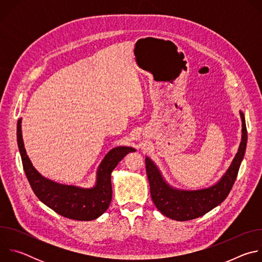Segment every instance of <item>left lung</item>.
Returning a JSON list of instances; mask_svg holds the SVG:
<instances>
[{
	"label": "left lung",
	"instance_id": "obj_1",
	"mask_svg": "<svg viewBox=\"0 0 262 262\" xmlns=\"http://www.w3.org/2000/svg\"><path fill=\"white\" fill-rule=\"evenodd\" d=\"M239 115L242 119V140L237 154L226 172L215 183L207 188L198 190L175 188L166 180L159 166L149 157L145 158L151 198L157 208L164 215L180 222L197 219L220 205L227 198L236 179L247 147L246 121L241 110Z\"/></svg>",
	"mask_w": 262,
	"mask_h": 262
}]
</instances>
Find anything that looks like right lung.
Instances as JSON below:
<instances>
[{
  "mask_svg": "<svg viewBox=\"0 0 262 262\" xmlns=\"http://www.w3.org/2000/svg\"><path fill=\"white\" fill-rule=\"evenodd\" d=\"M16 134L24 170L37 198L60 215L78 221L95 220L108 208L112 200L111 174L127 154L136 151L135 148L128 146L112 148L97 167L94 185L83 188L60 183L41 175L27 155L21 133V118L17 121Z\"/></svg>",
  "mask_w": 262,
  "mask_h": 262,
  "instance_id": "add662e5",
  "label": "right lung"
}]
</instances>
